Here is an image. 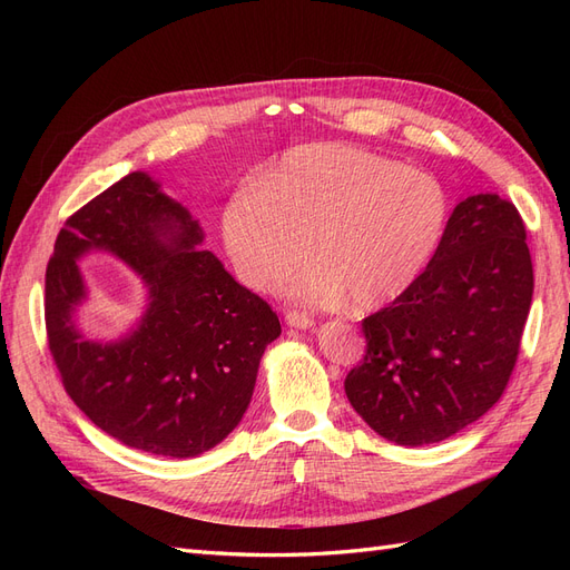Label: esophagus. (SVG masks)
I'll return each instance as SVG.
<instances>
[{
    "label": "esophagus",
    "instance_id": "34e87169",
    "mask_svg": "<svg viewBox=\"0 0 570 570\" xmlns=\"http://www.w3.org/2000/svg\"><path fill=\"white\" fill-rule=\"evenodd\" d=\"M285 323H287L289 327H299V331H308V327L314 325V318L302 314V312H287V314H285Z\"/></svg>",
    "mask_w": 570,
    "mask_h": 570
}]
</instances>
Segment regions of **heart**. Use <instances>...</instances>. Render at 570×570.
<instances>
[{"label":"heart","mask_w":570,"mask_h":570,"mask_svg":"<svg viewBox=\"0 0 570 570\" xmlns=\"http://www.w3.org/2000/svg\"><path fill=\"white\" fill-rule=\"evenodd\" d=\"M450 218L444 187L423 170L350 145H302L239 189L223 239L254 289L314 258L289 289L368 312L406 292L438 252Z\"/></svg>","instance_id":"heart-1"}]
</instances>
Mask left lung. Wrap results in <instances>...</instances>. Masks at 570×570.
Here are the masks:
<instances>
[{
    "label": "left lung",
    "instance_id": "left-lung-1",
    "mask_svg": "<svg viewBox=\"0 0 570 570\" xmlns=\"http://www.w3.org/2000/svg\"><path fill=\"white\" fill-rule=\"evenodd\" d=\"M530 302L521 214L494 193L459 202L416 283L361 323L366 354L344 381L350 404L396 444L452 438L502 396Z\"/></svg>",
    "mask_w": 570,
    "mask_h": 570
}]
</instances>
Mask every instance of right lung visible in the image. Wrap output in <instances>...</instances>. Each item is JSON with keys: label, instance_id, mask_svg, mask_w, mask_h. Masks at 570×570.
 <instances>
[{"label": "right lung", "instance_id": "add662e5", "mask_svg": "<svg viewBox=\"0 0 570 570\" xmlns=\"http://www.w3.org/2000/svg\"><path fill=\"white\" fill-rule=\"evenodd\" d=\"M202 243L199 220L135 170L66 220L47 266V337L68 396L107 435L157 456L189 459L226 440L281 335L273 308ZM90 250L124 261L148 292L144 316L116 341L77 325L89 298L77 258Z\"/></svg>", "mask_w": 570, "mask_h": 570}]
</instances>
